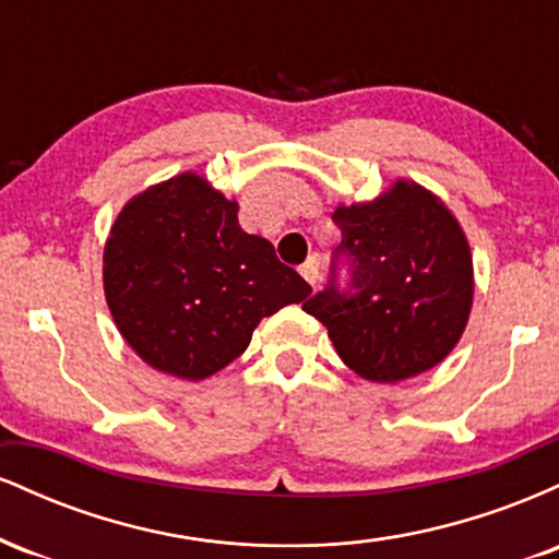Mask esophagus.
Segmentation results:
<instances>
[{
    "label": "esophagus",
    "instance_id": "1",
    "mask_svg": "<svg viewBox=\"0 0 559 559\" xmlns=\"http://www.w3.org/2000/svg\"><path fill=\"white\" fill-rule=\"evenodd\" d=\"M299 273L305 275V281H307V284H310V286H316V284H318V278H320V260H318V254H312V258L307 260L305 265L299 267Z\"/></svg>",
    "mask_w": 559,
    "mask_h": 559
}]
</instances>
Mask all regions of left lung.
<instances>
[{
    "label": "left lung",
    "instance_id": "1",
    "mask_svg": "<svg viewBox=\"0 0 559 559\" xmlns=\"http://www.w3.org/2000/svg\"><path fill=\"white\" fill-rule=\"evenodd\" d=\"M333 223L355 294L336 286L301 310L365 381L400 383L439 365L473 307V254L457 217L426 186L400 178L370 202L338 204Z\"/></svg>",
    "mask_w": 559,
    "mask_h": 559
}]
</instances>
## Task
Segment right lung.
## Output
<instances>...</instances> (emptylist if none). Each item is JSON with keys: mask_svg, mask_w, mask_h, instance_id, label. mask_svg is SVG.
I'll list each match as a JSON object with an SVG mask.
<instances>
[{"mask_svg": "<svg viewBox=\"0 0 559 559\" xmlns=\"http://www.w3.org/2000/svg\"><path fill=\"white\" fill-rule=\"evenodd\" d=\"M236 213V199L189 170L131 197L115 217L102 262L107 307L159 373L215 376L247 349L262 318L310 297V284Z\"/></svg>", "mask_w": 559, "mask_h": 559, "instance_id": "right-lung-1", "label": "right lung"}]
</instances>
